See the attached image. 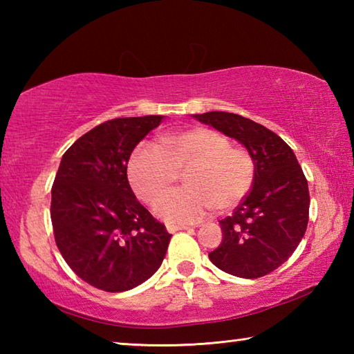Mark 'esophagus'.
Returning a JSON list of instances; mask_svg holds the SVG:
<instances>
[{"instance_id":"1","label":"esophagus","mask_w":354,"mask_h":354,"mask_svg":"<svg viewBox=\"0 0 354 354\" xmlns=\"http://www.w3.org/2000/svg\"><path fill=\"white\" fill-rule=\"evenodd\" d=\"M183 230H190V226H178V225H167V231L169 232H176V231H183Z\"/></svg>"}]
</instances>
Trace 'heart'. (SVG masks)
<instances>
[{"mask_svg": "<svg viewBox=\"0 0 354 354\" xmlns=\"http://www.w3.org/2000/svg\"><path fill=\"white\" fill-rule=\"evenodd\" d=\"M185 173L188 187L163 197ZM128 178L136 195L154 203L160 218L194 223L215 207L230 211L253 189L256 164L242 147L211 128H190L167 134L158 145L137 147L128 160Z\"/></svg>", "mask_w": 354, "mask_h": 354, "instance_id": "b5f03b06", "label": "heart"}]
</instances>
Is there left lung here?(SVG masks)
I'll return each instance as SVG.
<instances>
[{"label": "left lung", "mask_w": 354, "mask_h": 354, "mask_svg": "<svg viewBox=\"0 0 354 354\" xmlns=\"http://www.w3.org/2000/svg\"><path fill=\"white\" fill-rule=\"evenodd\" d=\"M194 117L241 142L256 164L253 189L232 215L220 220L223 242L209 259L234 277H266L289 259L306 232L308 179L292 148L262 124L218 111Z\"/></svg>", "instance_id": "left-lung-1"}]
</instances>
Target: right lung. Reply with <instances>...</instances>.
I'll return each instance as SVG.
<instances>
[{
  "instance_id": "add662e5",
  "label": "right lung",
  "mask_w": 354,
  "mask_h": 354,
  "mask_svg": "<svg viewBox=\"0 0 354 354\" xmlns=\"http://www.w3.org/2000/svg\"><path fill=\"white\" fill-rule=\"evenodd\" d=\"M160 115L113 118L62 156L51 187V223L65 262L100 290L142 284L162 263L171 234L139 201L128 160Z\"/></svg>"
}]
</instances>
